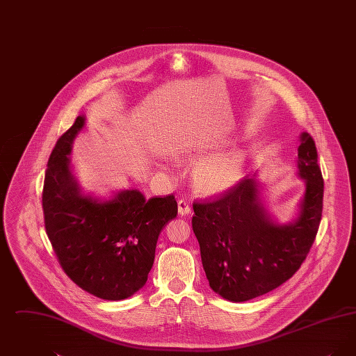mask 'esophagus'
<instances>
[{
  "label": "esophagus",
  "instance_id": "34e87169",
  "mask_svg": "<svg viewBox=\"0 0 356 356\" xmlns=\"http://www.w3.org/2000/svg\"><path fill=\"white\" fill-rule=\"evenodd\" d=\"M192 212V208H191V204L188 203L184 199L179 200V213L180 215H188Z\"/></svg>",
  "mask_w": 356,
  "mask_h": 356
}]
</instances>
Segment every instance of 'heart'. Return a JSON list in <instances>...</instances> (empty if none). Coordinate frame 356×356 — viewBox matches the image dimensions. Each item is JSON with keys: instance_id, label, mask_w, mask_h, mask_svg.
I'll return each instance as SVG.
<instances>
[{"instance_id": "1", "label": "heart", "mask_w": 356, "mask_h": 356, "mask_svg": "<svg viewBox=\"0 0 356 356\" xmlns=\"http://www.w3.org/2000/svg\"><path fill=\"white\" fill-rule=\"evenodd\" d=\"M184 153L192 157H200L203 151L197 148H189ZM241 168L243 156L240 153L208 156L197 164L195 170V183L205 193L220 192L236 181Z\"/></svg>"}]
</instances>
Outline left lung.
Listing matches in <instances>:
<instances>
[{
    "mask_svg": "<svg viewBox=\"0 0 356 356\" xmlns=\"http://www.w3.org/2000/svg\"><path fill=\"white\" fill-rule=\"evenodd\" d=\"M298 148L305 193L299 218L275 224L260 205L254 179H243L215 199L195 202L192 228L211 288L231 302H247L282 286L298 271L319 229L322 170L316 145L303 134Z\"/></svg>",
    "mask_w": 356,
    "mask_h": 356,
    "instance_id": "obj_1",
    "label": "left lung"
}]
</instances>
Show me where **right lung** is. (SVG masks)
Here are the masks:
<instances>
[{"instance_id": "obj_1", "label": "right lung", "mask_w": 356, "mask_h": 356, "mask_svg": "<svg viewBox=\"0 0 356 356\" xmlns=\"http://www.w3.org/2000/svg\"><path fill=\"white\" fill-rule=\"evenodd\" d=\"M84 127L79 116L51 151L42 189L45 231L61 268L86 292L121 300L147 283L161 229L177 215L173 195L145 199L137 189L109 202L80 193L68 154Z\"/></svg>"}]
</instances>
